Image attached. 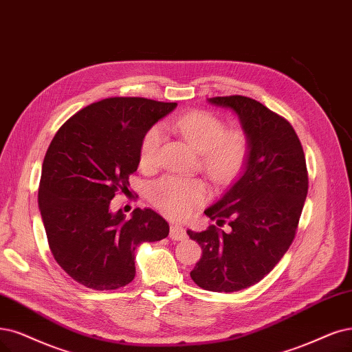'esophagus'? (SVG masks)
Here are the masks:
<instances>
[{
	"label": "esophagus",
	"instance_id": "34e87169",
	"mask_svg": "<svg viewBox=\"0 0 352 352\" xmlns=\"http://www.w3.org/2000/svg\"><path fill=\"white\" fill-rule=\"evenodd\" d=\"M169 236L174 241H184L187 239V232L183 226L179 225H171V232H169Z\"/></svg>",
	"mask_w": 352,
	"mask_h": 352
}]
</instances>
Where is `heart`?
Returning a JSON list of instances; mask_svg holds the SVG:
<instances>
[{
	"label": "heart",
	"instance_id": "obj_1",
	"mask_svg": "<svg viewBox=\"0 0 352 352\" xmlns=\"http://www.w3.org/2000/svg\"><path fill=\"white\" fill-rule=\"evenodd\" d=\"M190 146L200 153V166L216 183H228L245 164L250 140L241 129L226 130L225 122L209 111H191L166 122ZM162 132L151 127L140 143V166L152 169L158 164ZM209 196L207 186L199 178L165 175L148 188L149 200L165 214L181 219L188 216Z\"/></svg>",
	"mask_w": 352,
	"mask_h": 352
}]
</instances>
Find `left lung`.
I'll return each instance as SVG.
<instances>
[{"label": "left lung", "instance_id": "1", "mask_svg": "<svg viewBox=\"0 0 352 352\" xmlns=\"http://www.w3.org/2000/svg\"><path fill=\"white\" fill-rule=\"evenodd\" d=\"M210 104L235 111L250 149L243 171L204 214L229 232L210 225L187 230L203 250L190 272L199 287L239 292L261 281L287 252L296 236L309 178L306 158L293 126L250 97L209 98Z\"/></svg>", "mask_w": 352, "mask_h": 352}]
</instances>
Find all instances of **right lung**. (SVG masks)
<instances>
[{
    "mask_svg": "<svg viewBox=\"0 0 352 352\" xmlns=\"http://www.w3.org/2000/svg\"><path fill=\"white\" fill-rule=\"evenodd\" d=\"M177 102L111 97L65 122L42 165L38 209L49 248L67 274L88 289L116 290L135 278V251L168 236L166 220L135 209L129 220L110 212L117 191L140 162L143 136Z\"/></svg>",
    "mask_w": 352,
    "mask_h": 352,
    "instance_id": "add662e5",
    "label": "right lung"
}]
</instances>
